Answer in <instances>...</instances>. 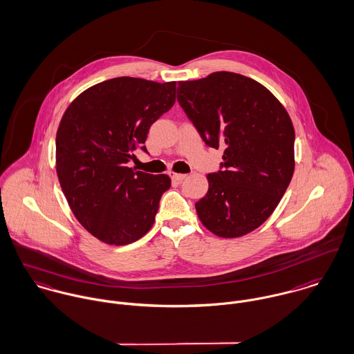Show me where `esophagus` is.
<instances>
[{"label":"esophagus","mask_w":354,"mask_h":354,"mask_svg":"<svg viewBox=\"0 0 354 354\" xmlns=\"http://www.w3.org/2000/svg\"><path fill=\"white\" fill-rule=\"evenodd\" d=\"M169 176H171L174 180H178V182L185 180V179L187 178V175H185V174H176V172H169Z\"/></svg>","instance_id":"34e87169"}]
</instances>
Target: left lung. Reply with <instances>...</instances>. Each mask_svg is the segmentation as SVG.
Wrapping results in <instances>:
<instances>
[{
  "mask_svg": "<svg viewBox=\"0 0 354 354\" xmlns=\"http://www.w3.org/2000/svg\"><path fill=\"white\" fill-rule=\"evenodd\" d=\"M178 101L208 146L223 147L220 171L196 203L203 224L221 238L260 227L278 207L294 172V127L277 97L259 82L213 72L178 83Z\"/></svg>",
  "mask_w": 354,
  "mask_h": 354,
  "instance_id": "left-lung-1",
  "label": "left lung"
}]
</instances>
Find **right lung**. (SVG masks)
Listing matches in <instances>:
<instances>
[{"instance_id":"obj_1","label":"right lung","mask_w":354,"mask_h":354,"mask_svg":"<svg viewBox=\"0 0 354 354\" xmlns=\"http://www.w3.org/2000/svg\"><path fill=\"white\" fill-rule=\"evenodd\" d=\"M176 82L113 77L91 86L67 108L56 136V169L77 221L109 245H127L154 223L168 175L127 164L150 126L175 104Z\"/></svg>"}]
</instances>
